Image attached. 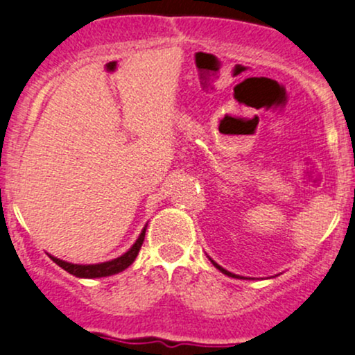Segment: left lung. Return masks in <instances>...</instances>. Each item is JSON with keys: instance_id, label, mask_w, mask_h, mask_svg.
I'll use <instances>...</instances> for the list:
<instances>
[{"instance_id": "8db88e82", "label": "left lung", "mask_w": 355, "mask_h": 355, "mask_svg": "<svg viewBox=\"0 0 355 355\" xmlns=\"http://www.w3.org/2000/svg\"><path fill=\"white\" fill-rule=\"evenodd\" d=\"M207 257H209V255H207ZM209 260H210V262H211V263H214V267H215V268H218V270H220V272H222V274L229 275V277H232V279H243V280H245V279H247V277H242V275H237V274H232V272H229V270H227V268L220 267V266H218V263H217V262H215V260H211V259H210V257H209Z\"/></svg>"}]
</instances>
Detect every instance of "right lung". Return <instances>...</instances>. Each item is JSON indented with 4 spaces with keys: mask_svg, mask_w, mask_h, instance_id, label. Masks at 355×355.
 <instances>
[{
    "mask_svg": "<svg viewBox=\"0 0 355 355\" xmlns=\"http://www.w3.org/2000/svg\"><path fill=\"white\" fill-rule=\"evenodd\" d=\"M145 232H146V225L141 229L140 235H138V239L135 240V243H133V245L130 247L123 255L116 257V259L107 260V262L71 263V262H67V260L56 259V257H53V255H50V259L55 263H58L63 270H67L68 274L80 277V279H100V277L115 275V274H120V272H123L125 268H128L133 262H135L138 252H140V248H141V243H144V240H145Z\"/></svg>",
    "mask_w": 355,
    "mask_h": 355,
    "instance_id": "add662e5",
    "label": "right lung"
}]
</instances>
